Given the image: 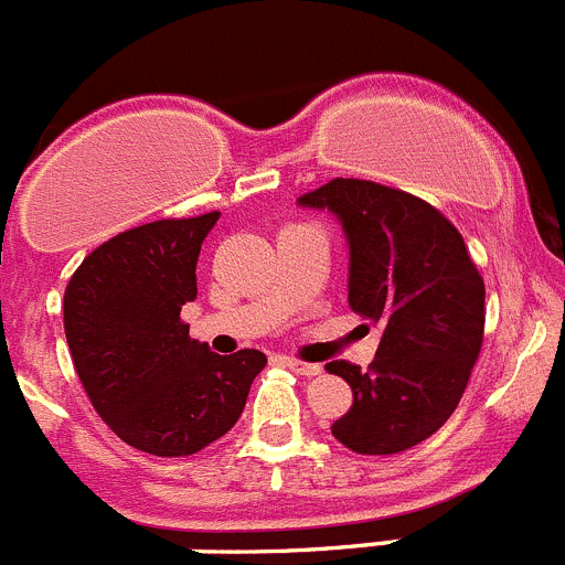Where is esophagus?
I'll return each instance as SVG.
<instances>
[{"label":"esophagus","mask_w":565,"mask_h":565,"mask_svg":"<svg viewBox=\"0 0 565 565\" xmlns=\"http://www.w3.org/2000/svg\"><path fill=\"white\" fill-rule=\"evenodd\" d=\"M284 365H287L289 371L300 373V376H320V371H323V367H320V365H312V362L292 360V356H284Z\"/></svg>","instance_id":"esophagus-1"}]
</instances>
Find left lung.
I'll return each instance as SVG.
<instances>
[{
    "mask_svg": "<svg viewBox=\"0 0 565 565\" xmlns=\"http://www.w3.org/2000/svg\"><path fill=\"white\" fill-rule=\"evenodd\" d=\"M298 203L337 214L351 247L348 303L382 329L367 371L326 365L354 393L331 435L356 455L413 449L466 393L484 334L482 276L460 231L402 189L334 178Z\"/></svg>",
    "mask_w": 565,
    "mask_h": 565,
    "instance_id": "8db88e82",
    "label": "left lung"
}]
</instances>
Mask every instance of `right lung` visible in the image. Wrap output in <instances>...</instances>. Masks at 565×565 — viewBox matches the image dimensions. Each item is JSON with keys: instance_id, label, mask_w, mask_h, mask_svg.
I'll return each mask as SVG.
<instances>
[{"instance_id": "add662e5", "label": "right lung", "mask_w": 565, "mask_h": 565, "mask_svg": "<svg viewBox=\"0 0 565 565\" xmlns=\"http://www.w3.org/2000/svg\"><path fill=\"white\" fill-rule=\"evenodd\" d=\"M220 211L156 220L94 247L63 295L72 362L99 418L134 449L189 457L239 420L256 348L231 356L189 337L183 303L198 298L200 245Z\"/></svg>"}]
</instances>
